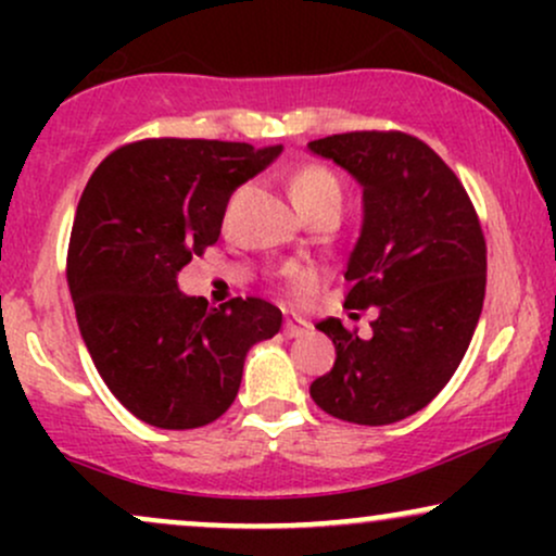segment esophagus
<instances>
[{
	"label": "esophagus",
	"mask_w": 556,
	"mask_h": 556,
	"mask_svg": "<svg viewBox=\"0 0 556 556\" xmlns=\"http://www.w3.org/2000/svg\"><path fill=\"white\" fill-rule=\"evenodd\" d=\"M300 274H303V277H305V271H300ZM303 277H300V279H303ZM308 279H318V274H316V271H314V274L308 271Z\"/></svg>",
	"instance_id": "1"
}]
</instances>
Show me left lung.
Wrapping results in <instances>:
<instances>
[{
    "label": "left lung",
    "mask_w": 556,
    "mask_h": 556,
    "mask_svg": "<svg viewBox=\"0 0 556 556\" xmlns=\"http://www.w3.org/2000/svg\"><path fill=\"white\" fill-rule=\"evenodd\" d=\"M261 169L248 143L149 138L112 151L83 190L70 295L96 371L143 424L182 431L225 416L248 350L282 329L264 298L177 287V271L219 240L232 190Z\"/></svg>",
    "instance_id": "1"
}]
</instances>
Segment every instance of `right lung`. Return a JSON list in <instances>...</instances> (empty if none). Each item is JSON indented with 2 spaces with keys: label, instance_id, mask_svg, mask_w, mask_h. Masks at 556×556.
<instances>
[{
  "label": "right lung",
  "instance_id": "1",
  "mask_svg": "<svg viewBox=\"0 0 556 556\" xmlns=\"http://www.w3.org/2000/svg\"><path fill=\"white\" fill-rule=\"evenodd\" d=\"M363 188L361 238L344 279L353 321L327 318L334 368L311 384L329 416L361 426L402 420L460 366L486 290V240L457 175L400 130L340 132L311 143Z\"/></svg>",
  "mask_w": 556,
  "mask_h": 556
}]
</instances>
